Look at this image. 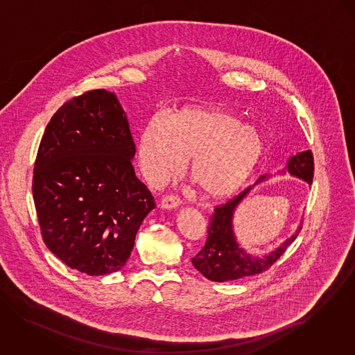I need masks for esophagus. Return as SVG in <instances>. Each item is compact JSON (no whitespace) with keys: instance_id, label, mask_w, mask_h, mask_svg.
Returning a JSON list of instances; mask_svg holds the SVG:
<instances>
[{"instance_id":"obj_1","label":"esophagus","mask_w":355,"mask_h":355,"mask_svg":"<svg viewBox=\"0 0 355 355\" xmlns=\"http://www.w3.org/2000/svg\"><path fill=\"white\" fill-rule=\"evenodd\" d=\"M180 204H181L180 197H177L174 194H168V196H166V197L161 200V208H164V209L177 208Z\"/></svg>"}]
</instances>
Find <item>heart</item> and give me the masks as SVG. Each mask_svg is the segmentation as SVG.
I'll return each mask as SVG.
<instances>
[{"mask_svg":"<svg viewBox=\"0 0 355 355\" xmlns=\"http://www.w3.org/2000/svg\"><path fill=\"white\" fill-rule=\"evenodd\" d=\"M265 139L228 110H180L166 124L153 119L137 140V162L153 185L177 175L188 158L191 181L209 198L238 191L258 164Z\"/></svg>","mask_w":355,"mask_h":355,"instance_id":"heart-1","label":"heart"}]
</instances>
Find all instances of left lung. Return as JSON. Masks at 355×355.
I'll list each match as a JSON object with an SVG mask.
<instances>
[{"label":"left lung","instance_id":"obj_1","mask_svg":"<svg viewBox=\"0 0 355 355\" xmlns=\"http://www.w3.org/2000/svg\"><path fill=\"white\" fill-rule=\"evenodd\" d=\"M313 155L311 150L293 155L286 164L289 174L304 180L309 185L313 180ZM265 177H261L258 182L263 181ZM250 191L251 188H247L225 204L215 208L208 225L207 242L197 255L191 258L193 266L211 281H234L268 270L285 252L288 245L293 243L300 232L301 225L289 239L263 257H252L247 254V251L236 242L232 228V218L236 207Z\"/></svg>","mask_w":355,"mask_h":355}]
</instances>
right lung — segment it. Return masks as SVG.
Segmentation results:
<instances>
[{"label": "right lung", "mask_w": 355, "mask_h": 355, "mask_svg": "<svg viewBox=\"0 0 355 355\" xmlns=\"http://www.w3.org/2000/svg\"><path fill=\"white\" fill-rule=\"evenodd\" d=\"M135 143L114 93L89 90L56 110L42 137L32 193L42 236L69 268L120 270L155 208L135 175Z\"/></svg>", "instance_id": "right-lung-1"}]
</instances>
